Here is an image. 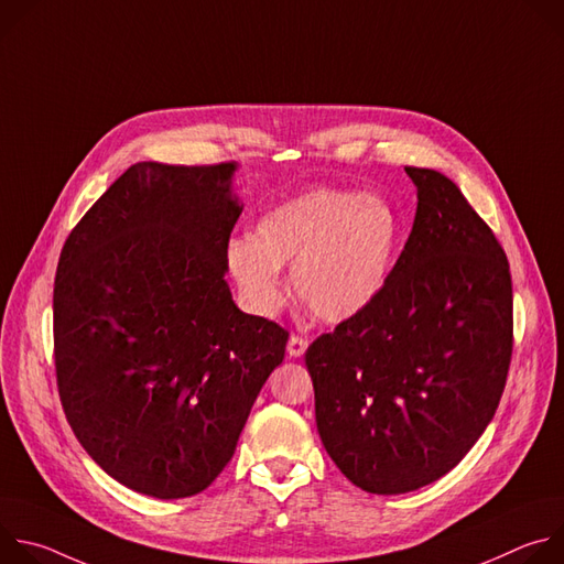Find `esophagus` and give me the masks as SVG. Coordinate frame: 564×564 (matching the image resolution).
Here are the masks:
<instances>
[{"label": "esophagus", "mask_w": 564, "mask_h": 564, "mask_svg": "<svg viewBox=\"0 0 564 564\" xmlns=\"http://www.w3.org/2000/svg\"><path fill=\"white\" fill-rule=\"evenodd\" d=\"M307 350V339L301 335H292L288 341V352L290 357H301Z\"/></svg>", "instance_id": "esophagus-1"}]
</instances>
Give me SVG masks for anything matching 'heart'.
<instances>
[{
	"label": "heart",
	"instance_id": "obj_1",
	"mask_svg": "<svg viewBox=\"0 0 564 564\" xmlns=\"http://www.w3.org/2000/svg\"><path fill=\"white\" fill-rule=\"evenodd\" d=\"M399 216L377 196L314 187L259 218L252 238H234L227 265L240 294L259 312L276 314L292 265L294 290L314 316L344 324L366 312L388 283Z\"/></svg>",
	"mask_w": 564,
	"mask_h": 564
}]
</instances>
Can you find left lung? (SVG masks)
I'll return each instance as SVG.
<instances>
[{
	"label": "left lung",
	"instance_id": "obj_1",
	"mask_svg": "<svg viewBox=\"0 0 564 564\" xmlns=\"http://www.w3.org/2000/svg\"><path fill=\"white\" fill-rule=\"evenodd\" d=\"M417 214L377 301L316 337V429L355 487L409 494L446 475L494 420L513 355L509 261L440 172L406 167Z\"/></svg>",
	"mask_w": 564,
	"mask_h": 564
}]
</instances>
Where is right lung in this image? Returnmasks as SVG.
Returning <instances> with one entry per match:
<instances>
[{
  "mask_svg": "<svg viewBox=\"0 0 564 564\" xmlns=\"http://www.w3.org/2000/svg\"><path fill=\"white\" fill-rule=\"evenodd\" d=\"M234 163L131 165L70 229L53 357L77 442L120 485L176 500L234 455L290 333L231 301Z\"/></svg>",
  "mask_w": 564,
  "mask_h": 564,
  "instance_id": "1",
  "label": "right lung"
}]
</instances>
